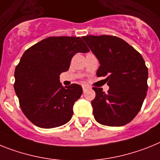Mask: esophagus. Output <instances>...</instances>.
Segmentation results:
<instances>
[{
	"label": "esophagus",
	"mask_w": 160,
	"mask_h": 160,
	"mask_svg": "<svg viewBox=\"0 0 160 160\" xmlns=\"http://www.w3.org/2000/svg\"><path fill=\"white\" fill-rule=\"evenodd\" d=\"M82 88H83V90H84V92H85L86 90L89 89L90 87L88 85H87V84H83V85H82Z\"/></svg>",
	"instance_id": "34e87169"
}]
</instances>
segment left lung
Wrapping results in <instances>:
<instances>
[{
	"instance_id": "1",
	"label": "left lung",
	"mask_w": 160,
	"mask_h": 160,
	"mask_svg": "<svg viewBox=\"0 0 160 160\" xmlns=\"http://www.w3.org/2000/svg\"><path fill=\"white\" fill-rule=\"evenodd\" d=\"M101 66L97 76H106L105 93L94 87L93 115L100 124L122 126L131 122L141 109L147 96L148 69L138 51L116 36H84Z\"/></svg>"
}]
</instances>
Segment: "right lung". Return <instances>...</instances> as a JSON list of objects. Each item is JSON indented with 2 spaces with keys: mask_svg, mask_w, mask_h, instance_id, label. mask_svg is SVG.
Segmentation results:
<instances>
[{
  "mask_svg": "<svg viewBox=\"0 0 160 160\" xmlns=\"http://www.w3.org/2000/svg\"><path fill=\"white\" fill-rule=\"evenodd\" d=\"M89 49L80 37H49L26 50L15 68L14 89L25 116L40 128L63 126L73 115L81 86L63 88L59 75L67 72L72 57Z\"/></svg>",
  "mask_w": 160,
  "mask_h": 160,
  "instance_id": "obj_1",
  "label": "right lung"
}]
</instances>
